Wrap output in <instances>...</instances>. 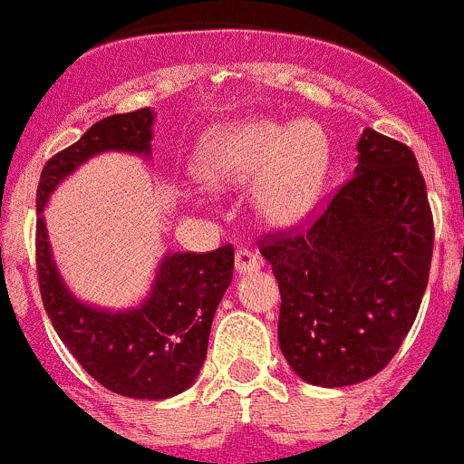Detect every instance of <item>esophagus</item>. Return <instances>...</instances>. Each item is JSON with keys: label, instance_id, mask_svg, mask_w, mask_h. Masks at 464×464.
Segmentation results:
<instances>
[{"label": "esophagus", "instance_id": "34e87169", "mask_svg": "<svg viewBox=\"0 0 464 464\" xmlns=\"http://www.w3.org/2000/svg\"><path fill=\"white\" fill-rule=\"evenodd\" d=\"M259 266H262V262H259L257 255L253 253V250L248 248H239L237 250V273H255L259 271Z\"/></svg>", "mask_w": 464, "mask_h": 464}]
</instances>
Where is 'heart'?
I'll return each mask as SVG.
<instances>
[{"mask_svg": "<svg viewBox=\"0 0 464 464\" xmlns=\"http://www.w3.org/2000/svg\"><path fill=\"white\" fill-rule=\"evenodd\" d=\"M330 169V145L314 121L237 122L211 131L198 152L196 170L211 184H244L264 175L255 191L259 216L291 225L310 214Z\"/></svg>", "mask_w": 464, "mask_h": 464, "instance_id": "obj_1", "label": "heart"}]
</instances>
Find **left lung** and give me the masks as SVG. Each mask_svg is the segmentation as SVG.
<instances>
[{"instance_id":"8db88e82","label":"left lung","mask_w":464,"mask_h":464,"mask_svg":"<svg viewBox=\"0 0 464 464\" xmlns=\"http://www.w3.org/2000/svg\"><path fill=\"white\" fill-rule=\"evenodd\" d=\"M355 175L307 229L268 235L282 305L277 342L319 387L387 367L417 319L433 257V214L412 150L376 130L357 140Z\"/></svg>"}]
</instances>
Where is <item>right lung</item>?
I'll list each match as a JSON object with an SVG mask.
<instances>
[{"instance_id": "obj_1", "label": "right lung", "mask_w": 464, "mask_h": 464, "mask_svg": "<svg viewBox=\"0 0 464 464\" xmlns=\"http://www.w3.org/2000/svg\"><path fill=\"white\" fill-rule=\"evenodd\" d=\"M152 122L150 107L109 116L45 163L36 193V266L47 316L83 372L121 396L161 401L182 394L200 373L216 307L232 282L235 248L169 253L139 307L100 310L65 286L43 218L54 188L95 154L113 150L148 157Z\"/></svg>"}]
</instances>
